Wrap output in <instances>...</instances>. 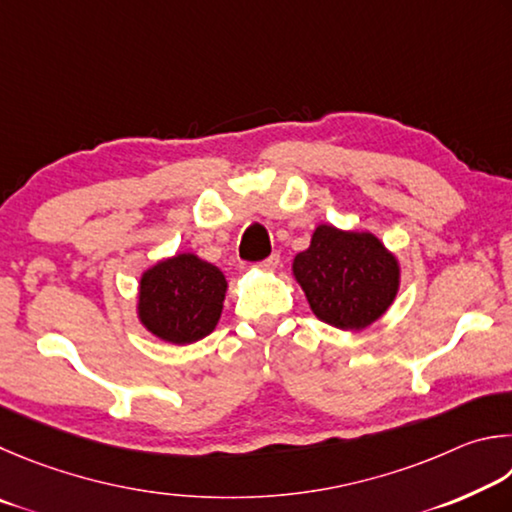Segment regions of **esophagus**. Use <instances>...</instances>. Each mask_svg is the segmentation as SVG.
Masks as SVG:
<instances>
[{
  "mask_svg": "<svg viewBox=\"0 0 512 512\" xmlns=\"http://www.w3.org/2000/svg\"><path fill=\"white\" fill-rule=\"evenodd\" d=\"M258 267H261V270H265V272H272V270H276V267H279V254L267 256L265 261L258 263Z\"/></svg>",
  "mask_w": 512,
  "mask_h": 512,
  "instance_id": "1",
  "label": "esophagus"
}]
</instances>
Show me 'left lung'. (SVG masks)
<instances>
[{
	"label": "left lung",
	"instance_id": "obj_1",
	"mask_svg": "<svg viewBox=\"0 0 512 512\" xmlns=\"http://www.w3.org/2000/svg\"><path fill=\"white\" fill-rule=\"evenodd\" d=\"M294 276L315 315L344 330L371 326L391 306L400 270L373 233L321 224L306 251L294 258Z\"/></svg>",
	"mask_w": 512,
	"mask_h": 512
}]
</instances>
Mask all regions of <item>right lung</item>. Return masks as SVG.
<instances>
[{
  "instance_id": "right-lung-1",
  "label": "right lung",
  "mask_w": 512,
  "mask_h": 512,
  "mask_svg": "<svg viewBox=\"0 0 512 512\" xmlns=\"http://www.w3.org/2000/svg\"><path fill=\"white\" fill-rule=\"evenodd\" d=\"M139 288L143 326L166 342L191 344L218 324L227 281L211 263L179 254L150 267Z\"/></svg>"
}]
</instances>
